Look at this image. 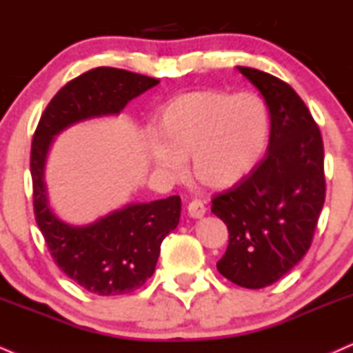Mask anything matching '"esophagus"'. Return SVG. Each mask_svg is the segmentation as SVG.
<instances>
[{"instance_id": "esophagus-1", "label": "esophagus", "mask_w": 353, "mask_h": 353, "mask_svg": "<svg viewBox=\"0 0 353 353\" xmlns=\"http://www.w3.org/2000/svg\"><path fill=\"white\" fill-rule=\"evenodd\" d=\"M205 205H203V202L202 201H197V199H195V201H192V202H189V205H188V212H189V215L192 219H201V217H203V215H205Z\"/></svg>"}]
</instances>
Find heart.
I'll return each instance as SVG.
<instances>
[{
  "label": "heart",
  "mask_w": 353,
  "mask_h": 353,
  "mask_svg": "<svg viewBox=\"0 0 353 353\" xmlns=\"http://www.w3.org/2000/svg\"><path fill=\"white\" fill-rule=\"evenodd\" d=\"M158 133L146 154L159 172L179 177L190 156L192 172L209 188L243 181L261 159L270 136V112L253 92L195 90L169 101L158 114Z\"/></svg>",
  "instance_id": "heart-1"
}]
</instances>
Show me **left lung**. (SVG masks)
Segmentation results:
<instances>
[{"instance_id": "8db88e82", "label": "left lung", "mask_w": 353, "mask_h": 353, "mask_svg": "<svg viewBox=\"0 0 353 353\" xmlns=\"http://www.w3.org/2000/svg\"><path fill=\"white\" fill-rule=\"evenodd\" d=\"M270 110L268 152L243 181L212 199L228 228L220 274L248 290L283 278L307 253L325 201L324 144L301 97L266 72L239 67Z\"/></svg>"}]
</instances>
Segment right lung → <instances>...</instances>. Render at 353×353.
<instances>
[{
  "label": "right lung",
  "instance_id": "1",
  "mask_svg": "<svg viewBox=\"0 0 353 353\" xmlns=\"http://www.w3.org/2000/svg\"><path fill=\"white\" fill-rule=\"evenodd\" d=\"M159 80L113 67H97L55 93L32 136V202L37 227L54 261L83 290L99 296L133 292L154 273L161 243L177 227L181 197L130 203L97 222L74 227L49 207L46 158L55 134L88 118L118 114L130 100Z\"/></svg>",
  "mask_w": 353,
  "mask_h": 353
}]
</instances>
